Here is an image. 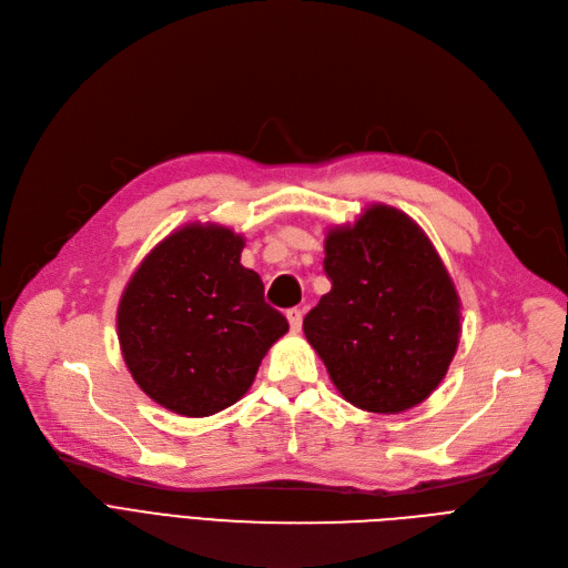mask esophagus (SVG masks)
<instances>
[{
    "label": "esophagus",
    "instance_id": "1",
    "mask_svg": "<svg viewBox=\"0 0 568 568\" xmlns=\"http://www.w3.org/2000/svg\"><path fill=\"white\" fill-rule=\"evenodd\" d=\"M285 315H287V322H290V329H292V332H300V329H302L304 313H302L300 308H290Z\"/></svg>",
    "mask_w": 568,
    "mask_h": 568
}]
</instances>
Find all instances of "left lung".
I'll return each instance as SVG.
<instances>
[{"label": "left lung", "instance_id": "left-lung-1", "mask_svg": "<svg viewBox=\"0 0 568 568\" xmlns=\"http://www.w3.org/2000/svg\"><path fill=\"white\" fill-rule=\"evenodd\" d=\"M332 281L304 334L341 396L398 414L444 379L460 338V300L426 232L400 209L373 204L324 239Z\"/></svg>", "mask_w": 568, "mask_h": 568}]
</instances>
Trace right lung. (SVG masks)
<instances>
[{
  "label": "right lung",
  "mask_w": 568,
  "mask_h": 568,
  "mask_svg": "<svg viewBox=\"0 0 568 568\" xmlns=\"http://www.w3.org/2000/svg\"><path fill=\"white\" fill-rule=\"evenodd\" d=\"M244 236L189 223L152 248L116 308V336L140 389L182 416L216 414L242 398L287 320L264 302L242 262Z\"/></svg>",
  "instance_id": "obj_1"
}]
</instances>
